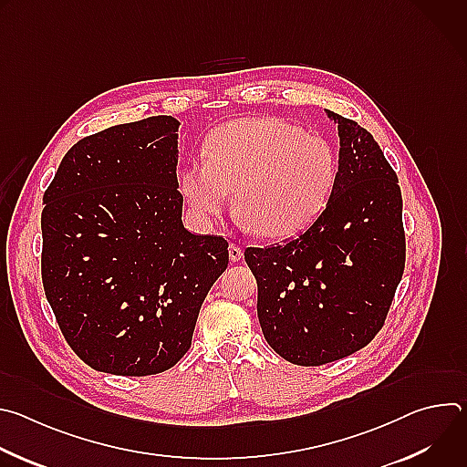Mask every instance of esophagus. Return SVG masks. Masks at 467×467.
<instances>
[{
    "instance_id": "34e87169",
    "label": "esophagus",
    "mask_w": 467,
    "mask_h": 467,
    "mask_svg": "<svg viewBox=\"0 0 467 467\" xmlns=\"http://www.w3.org/2000/svg\"><path fill=\"white\" fill-rule=\"evenodd\" d=\"M242 254H244V251H242L240 245H236V244L229 245V258H231V262H238L242 258Z\"/></svg>"
}]
</instances>
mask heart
<instances>
[{
    "label": "heart",
    "instance_id": "b5f03b06",
    "mask_svg": "<svg viewBox=\"0 0 467 467\" xmlns=\"http://www.w3.org/2000/svg\"><path fill=\"white\" fill-rule=\"evenodd\" d=\"M338 175L330 144L286 119L240 118L216 129L205 159L181 173L195 220L209 223L229 205L245 229L283 240L305 231L325 209Z\"/></svg>",
    "mask_w": 467,
    "mask_h": 467
}]
</instances>
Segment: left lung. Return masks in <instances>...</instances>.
I'll return each mask as SVG.
<instances>
[{
    "label": "left lung",
    "instance_id": "8db88e82",
    "mask_svg": "<svg viewBox=\"0 0 467 467\" xmlns=\"http://www.w3.org/2000/svg\"><path fill=\"white\" fill-rule=\"evenodd\" d=\"M338 125V175L325 211L297 238L247 247L262 335L285 360L321 366L366 348L405 270L403 197L380 146L357 121Z\"/></svg>",
    "mask_w": 467,
    "mask_h": 467
}]
</instances>
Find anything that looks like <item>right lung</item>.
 <instances>
[{"label": "right lung", "instance_id": "right-lung-1", "mask_svg": "<svg viewBox=\"0 0 467 467\" xmlns=\"http://www.w3.org/2000/svg\"><path fill=\"white\" fill-rule=\"evenodd\" d=\"M179 125L153 116L79 140L42 199L47 303L76 355L103 373L175 366L227 268L223 238L182 225Z\"/></svg>", "mask_w": 467, "mask_h": 467}]
</instances>
